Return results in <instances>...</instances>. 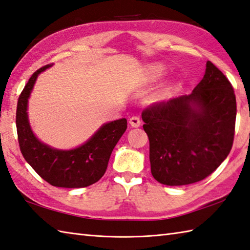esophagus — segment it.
Wrapping results in <instances>:
<instances>
[{"label": "esophagus", "mask_w": 250, "mask_h": 250, "mask_svg": "<svg viewBox=\"0 0 250 250\" xmlns=\"http://www.w3.org/2000/svg\"><path fill=\"white\" fill-rule=\"evenodd\" d=\"M129 124L133 126V128H138V126L141 125V119L139 116H132L130 120H129Z\"/></svg>", "instance_id": "1"}]
</instances>
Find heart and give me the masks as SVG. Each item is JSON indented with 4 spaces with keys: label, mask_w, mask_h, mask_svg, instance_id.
<instances>
[{
    "label": "heart",
    "mask_w": 250,
    "mask_h": 250,
    "mask_svg": "<svg viewBox=\"0 0 250 250\" xmlns=\"http://www.w3.org/2000/svg\"><path fill=\"white\" fill-rule=\"evenodd\" d=\"M163 75V68L159 66H154L150 69V76L153 78H158Z\"/></svg>",
    "instance_id": "heart-1"
}]
</instances>
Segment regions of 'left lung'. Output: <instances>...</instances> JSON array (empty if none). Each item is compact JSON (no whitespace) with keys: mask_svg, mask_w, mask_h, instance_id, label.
I'll list each match as a JSON object with an SVG mask.
<instances>
[{"mask_svg":"<svg viewBox=\"0 0 250 250\" xmlns=\"http://www.w3.org/2000/svg\"><path fill=\"white\" fill-rule=\"evenodd\" d=\"M142 119L153 177L170 187L192 184L211 174L232 149L235 93L223 72L207 62L204 78L189 95L154 103Z\"/></svg>","mask_w":250,"mask_h":250,"instance_id":"obj_1","label":"left lung"}]
</instances>
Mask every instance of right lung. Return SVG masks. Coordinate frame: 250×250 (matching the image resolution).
<instances>
[{
	"instance_id": "obj_1",
	"label": "right lung",
	"mask_w": 250,
	"mask_h": 250,
	"mask_svg": "<svg viewBox=\"0 0 250 250\" xmlns=\"http://www.w3.org/2000/svg\"><path fill=\"white\" fill-rule=\"evenodd\" d=\"M50 66L48 63L33 72L19 95L16 110L19 148L32 169L53 187L86 188L106 172L111 151L126 130V119L104 125L85 144L71 150L54 149L41 143L29 125L27 103L38 75Z\"/></svg>"
}]
</instances>
